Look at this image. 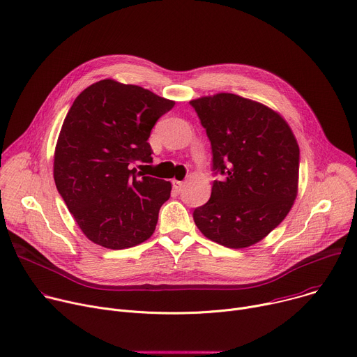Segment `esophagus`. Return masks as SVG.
<instances>
[{"instance_id": "obj_1", "label": "esophagus", "mask_w": 357, "mask_h": 357, "mask_svg": "<svg viewBox=\"0 0 357 357\" xmlns=\"http://www.w3.org/2000/svg\"><path fill=\"white\" fill-rule=\"evenodd\" d=\"M172 186H174V190L176 192V193H181L182 192V189H183V182L182 181H172Z\"/></svg>"}]
</instances>
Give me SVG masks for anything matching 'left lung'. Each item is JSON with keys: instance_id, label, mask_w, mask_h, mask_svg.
Segmentation results:
<instances>
[{"instance_id": "8db88e82", "label": "left lung", "mask_w": 357, "mask_h": 357, "mask_svg": "<svg viewBox=\"0 0 357 357\" xmlns=\"http://www.w3.org/2000/svg\"><path fill=\"white\" fill-rule=\"evenodd\" d=\"M212 148L209 201L193 211L211 241L239 249L262 241L286 218L298 193L299 145L271 108L235 93L189 102Z\"/></svg>"}]
</instances>
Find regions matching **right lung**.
Wrapping results in <instances>:
<instances>
[{
  "mask_svg": "<svg viewBox=\"0 0 357 357\" xmlns=\"http://www.w3.org/2000/svg\"><path fill=\"white\" fill-rule=\"evenodd\" d=\"M174 105L142 86L102 79L84 89L70 108L55 146L54 179L93 243L125 249L153 234L172 186L135 175L131 165L151 164V131Z\"/></svg>",
  "mask_w": 357,
  "mask_h": 357,
  "instance_id": "1",
  "label": "right lung"
}]
</instances>
